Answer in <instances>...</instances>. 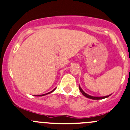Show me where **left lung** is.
Instances as JSON below:
<instances>
[{"label":"left lung","mask_w":130,"mask_h":130,"mask_svg":"<svg viewBox=\"0 0 130 130\" xmlns=\"http://www.w3.org/2000/svg\"><path fill=\"white\" fill-rule=\"evenodd\" d=\"M79 89H80V91L81 92L82 94H83V95L84 96L87 97V98H88V99H93V100H100V99H105V98H107V97H109V96H110L111 94H110V95H108V96H91V95H89V94H88L87 93H86L82 89V88H80V85H79Z\"/></svg>","instance_id":"obj_1"}]
</instances>
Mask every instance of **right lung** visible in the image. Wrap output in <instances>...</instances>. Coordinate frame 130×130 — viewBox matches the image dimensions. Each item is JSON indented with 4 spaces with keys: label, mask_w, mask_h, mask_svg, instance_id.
I'll use <instances>...</instances> for the list:
<instances>
[{
    "label": "right lung",
    "mask_w": 130,
    "mask_h": 130,
    "mask_svg": "<svg viewBox=\"0 0 130 130\" xmlns=\"http://www.w3.org/2000/svg\"><path fill=\"white\" fill-rule=\"evenodd\" d=\"M55 89H56V88H55V89H53V90H52V91H51L49 92V93H46V94H41V95H37V96H45V95H46V94H50V93H52V92H53L55 90Z\"/></svg>",
    "instance_id": "obj_1"
}]
</instances>
